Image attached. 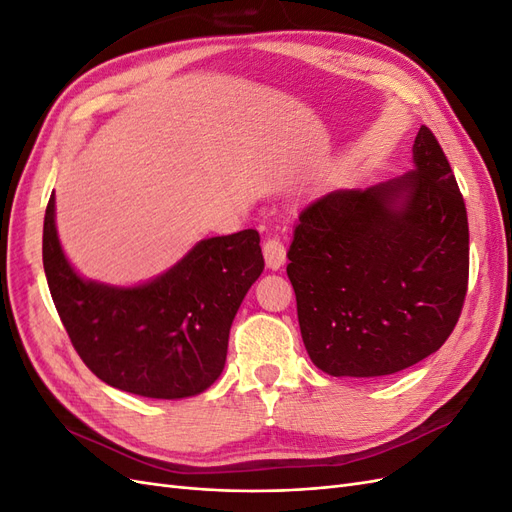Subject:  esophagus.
I'll use <instances>...</instances> for the list:
<instances>
[{
	"label": "esophagus",
	"mask_w": 512,
	"mask_h": 512,
	"mask_svg": "<svg viewBox=\"0 0 512 512\" xmlns=\"http://www.w3.org/2000/svg\"><path fill=\"white\" fill-rule=\"evenodd\" d=\"M262 254H265V262L271 271H277L284 267L286 262V247L277 237H269L262 245Z\"/></svg>",
	"instance_id": "esophagus-1"
}]
</instances>
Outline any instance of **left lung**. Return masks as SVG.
<instances>
[{
  "label": "left lung",
  "instance_id": "left-lung-1",
  "mask_svg": "<svg viewBox=\"0 0 512 512\" xmlns=\"http://www.w3.org/2000/svg\"><path fill=\"white\" fill-rule=\"evenodd\" d=\"M412 160L406 175L329 192L299 213L286 273L305 350L329 376L397 374L436 352L459 320L466 203L425 126Z\"/></svg>",
  "mask_w": 512,
  "mask_h": 512
}]
</instances>
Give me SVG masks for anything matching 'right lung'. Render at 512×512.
<instances>
[{"mask_svg": "<svg viewBox=\"0 0 512 512\" xmlns=\"http://www.w3.org/2000/svg\"><path fill=\"white\" fill-rule=\"evenodd\" d=\"M42 262L83 363L108 386L151 399L192 397L220 378L232 320L265 269L260 235L247 228L198 241L145 284L85 280L61 250L55 194L44 213Z\"/></svg>", "mask_w": 512, "mask_h": 512, "instance_id": "obj_1", "label": "right lung"}]
</instances>
